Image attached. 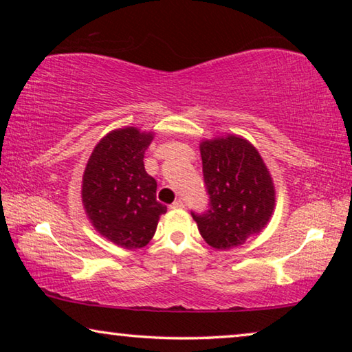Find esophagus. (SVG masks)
Returning <instances> with one entry per match:
<instances>
[{
  "label": "esophagus",
  "instance_id": "obj_1",
  "mask_svg": "<svg viewBox=\"0 0 352 352\" xmlns=\"http://www.w3.org/2000/svg\"><path fill=\"white\" fill-rule=\"evenodd\" d=\"M184 206V204H183V200H175L174 204L170 205V208L172 210H182V208Z\"/></svg>",
  "mask_w": 352,
  "mask_h": 352
}]
</instances>
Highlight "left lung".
Returning a JSON list of instances; mask_svg holds the SVG:
<instances>
[{"label":"left lung","mask_w":352,"mask_h":352,"mask_svg":"<svg viewBox=\"0 0 352 352\" xmlns=\"http://www.w3.org/2000/svg\"><path fill=\"white\" fill-rule=\"evenodd\" d=\"M210 210L192 214L208 245L230 250L259 234L275 210V186L252 142L237 135L200 142Z\"/></svg>","instance_id":"left-lung-1"}]
</instances>
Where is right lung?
I'll return each mask as SVG.
<instances>
[{
	"label": "right lung",
	"mask_w": 352,
	"mask_h": 352,
	"mask_svg": "<svg viewBox=\"0 0 352 352\" xmlns=\"http://www.w3.org/2000/svg\"><path fill=\"white\" fill-rule=\"evenodd\" d=\"M152 140V132L136 127L111 130L94 147L83 172L82 204L91 225L127 250L147 245L168 211L157 201V182L142 162Z\"/></svg>",
	"instance_id": "obj_1"
}]
</instances>
